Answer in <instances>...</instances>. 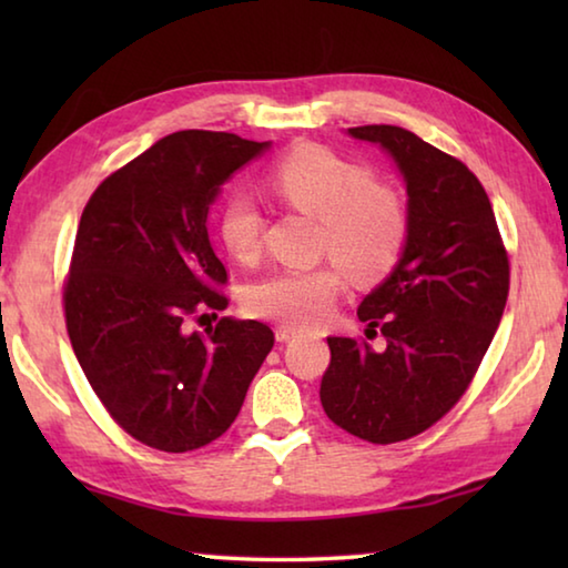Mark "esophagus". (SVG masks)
I'll list each match as a JSON object with an SVG mask.
<instances>
[{"label":"esophagus","instance_id":"obj_1","mask_svg":"<svg viewBox=\"0 0 568 568\" xmlns=\"http://www.w3.org/2000/svg\"><path fill=\"white\" fill-rule=\"evenodd\" d=\"M295 335H297V331H295V328H287V325H277V328H275V341H277V343L293 341Z\"/></svg>","mask_w":568,"mask_h":568}]
</instances>
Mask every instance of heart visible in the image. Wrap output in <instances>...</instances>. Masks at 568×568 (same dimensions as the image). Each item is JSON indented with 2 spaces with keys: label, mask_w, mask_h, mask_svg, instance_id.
<instances>
[{
  "label": "heart",
  "mask_w": 568,
  "mask_h": 568,
  "mask_svg": "<svg viewBox=\"0 0 568 568\" xmlns=\"http://www.w3.org/2000/svg\"><path fill=\"white\" fill-rule=\"evenodd\" d=\"M265 190L313 220H321V253L335 263L285 267L250 285L247 311L287 328H311L328 318L343 273L361 285L378 283L398 265L408 243V210L396 192L376 185L368 168L321 145L287 152L263 178ZM220 237L237 263L261 255L263 213L233 195L220 213Z\"/></svg>",
  "instance_id": "b5f03b06"
}]
</instances>
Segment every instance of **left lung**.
I'll list each match as a JSON object with an SVG mask.
<instances>
[{"label": "left lung", "mask_w": 568, "mask_h": 568, "mask_svg": "<svg viewBox=\"0 0 568 568\" xmlns=\"http://www.w3.org/2000/svg\"><path fill=\"white\" fill-rule=\"evenodd\" d=\"M396 160L408 192V243L398 265L363 297L365 335L328 338L321 381L328 418L371 444L423 434L474 381L508 297V255L484 185L464 162L396 124L351 128Z\"/></svg>", "instance_id": "left-lung-1"}]
</instances>
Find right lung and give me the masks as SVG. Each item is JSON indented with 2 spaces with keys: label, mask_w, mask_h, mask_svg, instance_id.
<instances>
[{
  "label": "right lung",
  "mask_w": 568,
  "mask_h": 568,
  "mask_svg": "<svg viewBox=\"0 0 568 568\" xmlns=\"http://www.w3.org/2000/svg\"><path fill=\"white\" fill-rule=\"evenodd\" d=\"M265 148L230 132H172L84 205L62 295L67 333L112 420L150 448L185 454L223 436L275 343L257 321L190 331L203 307H227L210 205Z\"/></svg>",
  "instance_id": "obj_1"
}]
</instances>
